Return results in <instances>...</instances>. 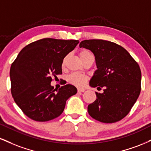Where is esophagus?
Here are the masks:
<instances>
[{"instance_id":"1","label":"esophagus","mask_w":151,"mask_h":151,"mask_svg":"<svg viewBox=\"0 0 151 151\" xmlns=\"http://www.w3.org/2000/svg\"><path fill=\"white\" fill-rule=\"evenodd\" d=\"M77 91H78V92H84L85 91V89H84V88H77Z\"/></svg>"}]
</instances>
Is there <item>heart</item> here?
Listing matches in <instances>:
<instances>
[{"label":"heart","instance_id":"heart-1","mask_svg":"<svg viewBox=\"0 0 151 151\" xmlns=\"http://www.w3.org/2000/svg\"><path fill=\"white\" fill-rule=\"evenodd\" d=\"M93 56L92 54L87 50H82L79 52V57H80L81 61L83 60L86 58ZM68 57H65L63 60V66H64L65 64V62L67 60ZM68 80L71 83H73L75 86H83L84 85L85 82L87 80V77L84 74H72L69 77Z\"/></svg>","mask_w":151,"mask_h":151}]
</instances>
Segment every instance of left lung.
<instances>
[{"label":"left lung","instance_id":"1","mask_svg":"<svg viewBox=\"0 0 151 151\" xmlns=\"http://www.w3.org/2000/svg\"><path fill=\"white\" fill-rule=\"evenodd\" d=\"M80 48L88 49L95 56L97 70L89 86L103 88L96 92V100L88 105V112L96 120L114 123L129 112L141 92V72L127 50L104 40H84Z\"/></svg>","mask_w":151,"mask_h":151}]
</instances>
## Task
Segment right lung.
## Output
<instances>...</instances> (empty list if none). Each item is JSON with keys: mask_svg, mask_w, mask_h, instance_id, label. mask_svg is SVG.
<instances>
[{"mask_svg": "<svg viewBox=\"0 0 151 151\" xmlns=\"http://www.w3.org/2000/svg\"><path fill=\"white\" fill-rule=\"evenodd\" d=\"M79 43L78 40L43 39L27 45L11 65L12 96L27 117L46 122L63 113L66 101L77 93L67 84L54 89L52 78L62 74L63 59Z\"/></svg>", "mask_w": 151, "mask_h": 151, "instance_id": "obj_1", "label": "right lung"}]
</instances>
